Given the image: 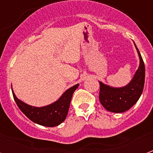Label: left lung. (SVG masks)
Instances as JSON below:
<instances>
[{"mask_svg":"<svg viewBox=\"0 0 153 153\" xmlns=\"http://www.w3.org/2000/svg\"><path fill=\"white\" fill-rule=\"evenodd\" d=\"M135 47L140 60L139 67L128 84L122 88H113L99 82L100 102L108 111L122 113L128 111L138 102L143 93L145 81V66L136 45Z\"/></svg>","mask_w":153,"mask_h":153,"instance_id":"1","label":"left lung"}]
</instances>
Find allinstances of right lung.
<instances>
[{
  "instance_id": "obj_1",
  "label": "right lung",
  "mask_w": 153,
  "mask_h": 153,
  "mask_svg": "<svg viewBox=\"0 0 153 153\" xmlns=\"http://www.w3.org/2000/svg\"><path fill=\"white\" fill-rule=\"evenodd\" d=\"M79 85V84L78 83L67 89L56 102L42 107L29 106L23 102L16 97L14 91L11 89L17 106L30 120L42 126L55 127L60 125L66 118L73 93Z\"/></svg>"
}]
</instances>
